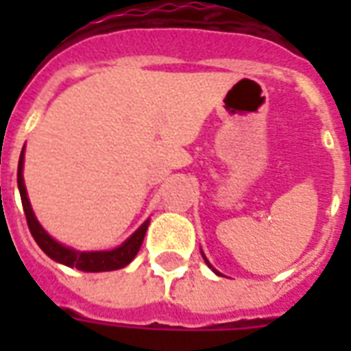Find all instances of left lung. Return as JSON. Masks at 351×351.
<instances>
[{
	"label": "left lung",
	"instance_id": "left-lung-1",
	"mask_svg": "<svg viewBox=\"0 0 351 351\" xmlns=\"http://www.w3.org/2000/svg\"><path fill=\"white\" fill-rule=\"evenodd\" d=\"M204 261H206V264H208V266H209V267H213V266H211V264H209V262H208V258H206V256H204ZM213 271H215V273H217V275H220V273H219V271H217V269H213Z\"/></svg>",
	"mask_w": 351,
	"mask_h": 351
}]
</instances>
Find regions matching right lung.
Instances as JSON below:
<instances>
[{"label":"right lung","instance_id":"1","mask_svg":"<svg viewBox=\"0 0 351 351\" xmlns=\"http://www.w3.org/2000/svg\"><path fill=\"white\" fill-rule=\"evenodd\" d=\"M21 171H23V151H21V156H19L18 162V187L19 195H21V204H23L25 219H27L30 234L34 237L36 244L40 245L41 251L51 256L52 261L65 264L69 267H76L80 271H112V269L125 267L136 256L138 250H140V245L143 242V237H145V231H147L149 220H145L123 244L111 251H76L71 250V247H65L54 239H51L45 233V230L41 228L40 222L36 220L34 213H32L29 198H27V191H25L23 173Z\"/></svg>","mask_w":351,"mask_h":351}]
</instances>
